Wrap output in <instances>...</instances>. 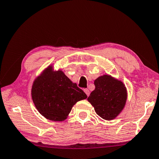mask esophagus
<instances>
[{"label":"esophagus","mask_w":159,"mask_h":159,"mask_svg":"<svg viewBox=\"0 0 159 159\" xmlns=\"http://www.w3.org/2000/svg\"><path fill=\"white\" fill-rule=\"evenodd\" d=\"M84 92L85 93H86V94L87 95V96H89V95H90V91L88 89H84Z\"/></svg>","instance_id":"esophagus-1"}]
</instances>
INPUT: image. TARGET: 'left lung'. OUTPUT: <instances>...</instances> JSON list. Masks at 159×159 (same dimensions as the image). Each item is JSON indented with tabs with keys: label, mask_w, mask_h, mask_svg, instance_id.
I'll return each instance as SVG.
<instances>
[{
	"label": "left lung",
	"mask_w": 159,
	"mask_h": 159,
	"mask_svg": "<svg viewBox=\"0 0 159 159\" xmlns=\"http://www.w3.org/2000/svg\"><path fill=\"white\" fill-rule=\"evenodd\" d=\"M95 90L88 101L99 116L105 120L115 118L124 109L127 99L125 85L108 75L98 77L94 81Z\"/></svg>",
	"instance_id": "obj_1"
}]
</instances>
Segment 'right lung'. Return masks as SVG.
<instances>
[{
	"label": "right lung",
	"instance_id": "right-lung-1",
	"mask_svg": "<svg viewBox=\"0 0 159 159\" xmlns=\"http://www.w3.org/2000/svg\"><path fill=\"white\" fill-rule=\"evenodd\" d=\"M31 95L39 113L54 121L66 119L73 106L87 98L83 90L73 84L62 70L53 71L52 66L35 79Z\"/></svg>",
	"mask_w": 159,
	"mask_h": 159
}]
</instances>
